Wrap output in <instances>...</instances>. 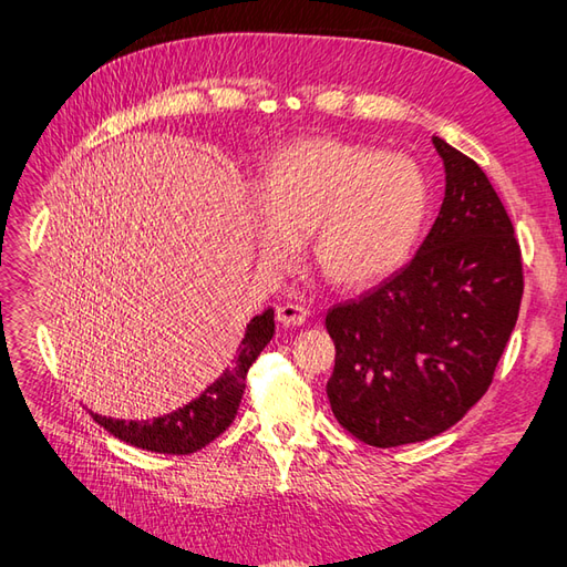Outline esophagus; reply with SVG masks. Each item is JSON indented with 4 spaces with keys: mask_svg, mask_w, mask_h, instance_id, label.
<instances>
[{
    "mask_svg": "<svg viewBox=\"0 0 567 567\" xmlns=\"http://www.w3.org/2000/svg\"><path fill=\"white\" fill-rule=\"evenodd\" d=\"M275 315H277V321L285 323V327H302V323H305L307 317H309V311H307L302 305L287 302V305L277 307Z\"/></svg>",
    "mask_w": 567,
    "mask_h": 567,
    "instance_id": "esophagus-1",
    "label": "esophagus"
}]
</instances>
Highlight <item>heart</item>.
Returning <instances> with one entry per match:
<instances>
[{
	"label": "heart",
	"mask_w": 567,
	"mask_h": 567,
	"mask_svg": "<svg viewBox=\"0 0 567 567\" xmlns=\"http://www.w3.org/2000/svg\"><path fill=\"white\" fill-rule=\"evenodd\" d=\"M431 207L414 158L339 138H307L272 155L252 199V240L268 268L295 262L302 238L321 272L368 287L412 256Z\"/></svg>",
	"instance_id": "obj_1"
}]
</instances>
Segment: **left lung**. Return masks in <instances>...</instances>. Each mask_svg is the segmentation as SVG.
Here are the masks:
<instances>
[{"label": "left lung", "instance_id": "8db88e82", "mask_svg": "<svg viewBox=\"0 0 567 567\" xmlns=\"http://www.w3.org/2000/svg\"><path fill=\"white\" fill-rule=\"evenodd\" d=\"M445 197L416 256L375 290L327 311L339 424L375 449L457 424L487 392L524 295L522 248L473 158L433 136Z\"/></svg>", "mask_w": 567, "mask_h": 567}]
</instances>
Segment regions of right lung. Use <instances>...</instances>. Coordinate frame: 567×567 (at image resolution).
I'll return each mask as SVG.
<instances>
[{"instance_id":"add662e5","label":"right lung","mask_w":567,"mask_h":567,"mask_svg":"<svg viewBox=\"0 0 567 567\" xmlns=\"http://www.w3.org/2000/svg\"><path fill=\"white\" fill-rule=\"evenodd\" d=\"M272 333L275 311L265 309L262 315L250 319L234 363L197 400H192L183 409H175V412L151 421H124L102 414H92V419L110 431L112 436L136 445V449L171 455L195 453L231 426L240 396H244L246 390L248 370L256 363L262 348L270 343Z\"/></svg>"}]
</instances>
